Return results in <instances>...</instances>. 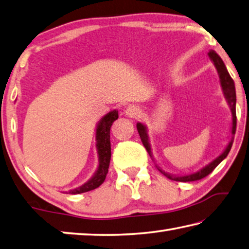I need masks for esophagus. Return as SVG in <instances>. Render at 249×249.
Returning a JSON list of instances; mask_svg holds the SVG:
<instances>
[{
  "instance_id": "obj_1",
  "label": "esophagus",
  "mask_w": 249,
  "mask_h": 249,
  "mask_svg": "<svg viewBox=\"0 0 249 249\" xmlns=\"http://www.w3.org/2000/svg\"><path fill=\"white\" fill-rule=\"evenodd\" d=\"M139 112H140V109L136 105H129V106L125 108V115L129 118H136Z\"/></svg>"
}]
</instances>
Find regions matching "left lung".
<instances>
[{"label": "left lung", "instance_id": "1", "mask_svg": "<svg viewBox=\"0 0 249 249\" xmlns=\"http://www.w3.org/2000/svg\"><path fill=\"white\" fill-rule=\"evenodd\" d=\"M209 58L212 61V63L214 64V67L216 69L217 75H219L220 78V86L222 89V94L224 96V99L226 104L231 110V116H232V124H231V130H230V141L228 143V145L224 149V151L222 153L215 158L213 160H211L210 163H208L206 166L201 167L198 169L197 172H193V173H187V174H171L160 166V165L156 163V160L154 159L153 153H152V149H151V143H150V139H149V130H147V127L142 124V122H138L137 124V129L138 132L140 134L141 141L143 143V145L147 151V153L151 156V159L154 160V163L158 167L159 171L163 174L164 176H166L168 179L171 180H175V181H195V180H199L202 179L203 177L208 176L209 174L212 173L213 169H214L217 165H219L222 160H223L228 154L230 153L231 147H232L233 141H234V134L235 131H236V91H235V85H234V81L232 80V77L230 76V74L228 72V69H226L225 64L222 59L220 58V55L216 53L214 50H210L209 51Z\"/></svg>", "mask_w": 249, "mask_h": 249}]
</instances>
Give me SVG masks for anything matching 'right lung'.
I'll return each instance as SVG.
<instances>
[{"label":"right lung","instance_id":"add662e5","mask_svg":"<svg viewBox=\"0 0 249 249\" xmlns=\"http://www.w3.org/2000/svg\"><path fill=\"white\" fill-rule=\"evenodd\" d=\"M118 110H113L106 113L102 119H100L97 124H96V150L98 154V166L96 169L94 175L90 177V179L87 180L85 184L77 187L75 189H71L69 194L77 195L83 194L86 191H90L93 189L98 188V187L105 181V178L107 176L109 163H110L111 158V147H110V128L112 122L118 119Z\"/></svg>","mask_w":249,"mask_h":249}]
</instances>
